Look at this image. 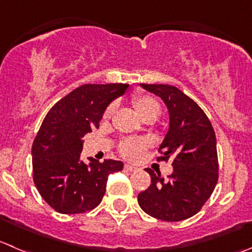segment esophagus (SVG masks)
Wrapping results in <instances>:
<instances>
[{"mask_svg": "<svg viewBox=\"0 0 252 252\" xmlns=\"http://www.w3.org/2000/svg\"><path fill=\"white\" fill-rule=\"evenodd\" d=\"M124 168H126V171H136V170H138V167H135V166H131V165H124Z\"/></svg>", "mask_w": 252, "mask_h": 252, "instance_id": "obj_1", "label": "esophagus"}]
</instances>
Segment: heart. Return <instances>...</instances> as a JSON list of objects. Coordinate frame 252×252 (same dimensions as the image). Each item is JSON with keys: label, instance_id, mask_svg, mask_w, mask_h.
I'll list each match as a JSON object with an SVG mask.
<instances>
[{"label": "heart", "instance_id": "b5f03b06", "mask_svg": "<svg viewBox=\"0 0 252 252\" xmlns=\"http://www.w3.org/2000/svg\"><path fill=\"white\" fill-rule=\"evenodd\" d=\"M130 103L134 111L136 112V114L143 121H148V119L149 121H155L161 112V107L158 104V102L156 99H154L153 97L146 96V94H134L130 99ZM113 111L114 108L112 104L104 109L103 116H102L103 122H108L111 119ZM149 145H150V143H149L148 139H129V140L123 141L119 145L118 151L122 158L130 161H136L144 155V153L149 148Z\"/></svg>", "mask_w": 252, "mask_h": 252}]
</instances>
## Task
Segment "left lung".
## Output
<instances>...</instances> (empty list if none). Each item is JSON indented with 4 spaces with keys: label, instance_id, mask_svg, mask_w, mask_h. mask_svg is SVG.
<instances>
[{
    "label": "left lung",
    "instance_id": "1",
    "mask_svg": "<svg viewBox=\"0 0 252 252\" xmlns=\"http://www.w3.org/2000/svg\"><path fill=\"white\" fill-rule=\"evenodd\" d=\"M163 99L170 129L158 148V161H172L167 178L145 168L151 176L148 189L138 194L140 208L163 221H180L198 213L218 182L216 133L203 109L171 85L141 84Z\"/></svg>",
    "mask_w": 252,
    "mask_h": 252
}]
</instances>
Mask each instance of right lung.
I'll list each match as a JSON object with an SVG mask.
<instances>
[{"label": "right lung", "mask_w": 252, "mask_h": 252, "mask_svg": "<svg viewBox=\"0 0 252 252\" xmlns=\"http://www.w3.org/2000/svg\"><path fill=\"white\" fill-rule=\"evenodd\" d=\"M126 84H87L56 102L44 118L32 146L33 181L44 201L63 214L90 212L101 203L108 175L123 162L81 160L82 138L98 128L104 109Z\"/></svg>", "instance_id": "obj_1"}]
</instances>
